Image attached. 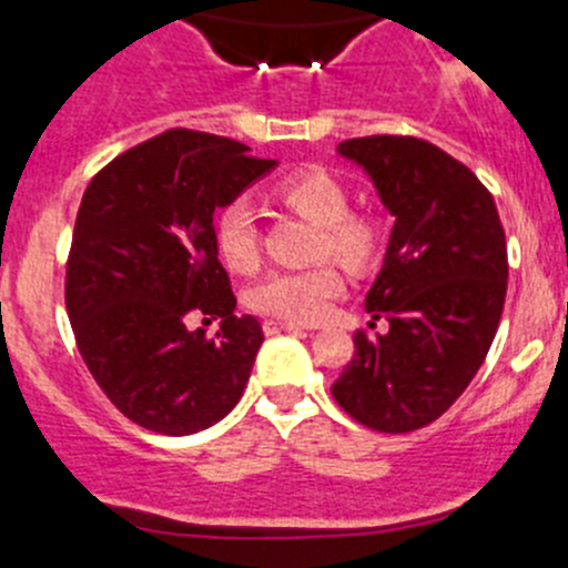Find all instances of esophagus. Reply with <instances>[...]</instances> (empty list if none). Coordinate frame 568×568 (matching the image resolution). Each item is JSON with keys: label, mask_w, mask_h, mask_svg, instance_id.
Segmentation results:
<instances>
[{"label": "esophagus", "mask_w": 568, "mask_h": 568, "mask_svg": "<svg viewBox=\"0 0 568 568\" xmlns=\"http://www.w3.org/2000/svg\"><path fill=\"white\" fill-rule=\"evenodd\" d=\"M300 324H291V322H277V318H268L263 322V333L266 335H277V333H300Z\"/></svg>", "instance_id": "esophagus-1"}]
</instances>
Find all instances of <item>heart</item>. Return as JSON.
<instances>
[{
    "mask_svg": "<svg viewBox=\"0 0 568 568\" xmlns=\"http://www.w3.org/2000/svg\"><path fill=\"white\" fill-rule=\"evenodd\" d=\"M277 196L307 222L318 224L313 257H335L363 272L379 252V224L368 213L349 211L344 183L324 169H302L280 180ZM216 246L235 272H255L261 263V224L250 200H233L216 216ZM344 291V277L329 261L291 272H272L250 291L252 311L291 324L318 322Z\"/></svg>",
    "mask_w": 568,
    "mask_h": 568,
    "instance_id": "obj_1",
    "label": "heart"
}]
</instances>
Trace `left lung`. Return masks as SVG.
<instances>
[{
	"instance_id": "8db88e82",
	"label": "left lung",
	"mask_w": 568,
	"mask_h": 568,
	"mask_svg": "<svg viewBox=\"0 0 568 568\" xmlns=\"http://www.w3.org/2000/svg\"><path fill=\"white\" fill-rule=\"evenodd\" d=\"M338 152L366 169L394 216L383 268L366 294L368 327L333 383L355 422L410 433L453 407L486 361L508 291V246L494 196L430 141L366 135Z\"/></svg>"
}]
</instances>
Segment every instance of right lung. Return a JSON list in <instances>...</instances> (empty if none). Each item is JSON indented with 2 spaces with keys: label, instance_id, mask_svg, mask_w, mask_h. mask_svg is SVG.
<instances>
[{
  "label": "right lung",
  "instance_id": "add662e5",
  "mask_svg": "<svg viewBox=\"0 0 568 568\" xmlns=\"http://www.w3.org/2000/svg\"><path fill=\"white\" fill-rule=\"evenodd\" d=\"M277 161L200 130H166L99 169L82 194L65 261L77 349L138 427L191 436L241 399L263 344L235 316L213 216ZM222 317L216 336L190 322Z\"/></svg>",
  "mask_w": 568,
  "mask_h": 568
}]
</instances>
